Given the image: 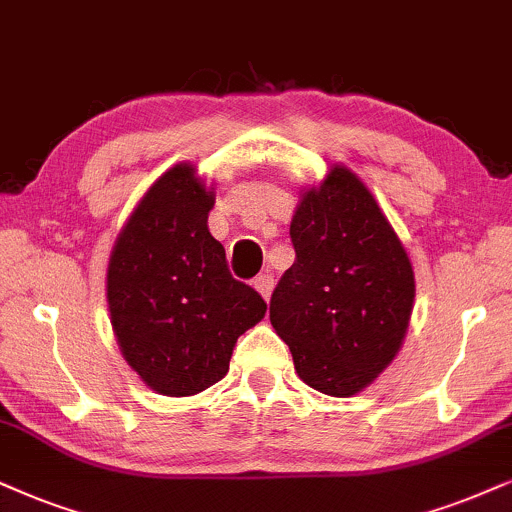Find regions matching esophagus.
Returning <instances> with one entry per match:
<instances>
[{
    "label": "esophagus",
    "instance_id": "34e87169",
    "mask_svg": "<svg viewBox=\"0 0 512 512\" xmlns=\"http://www.w3.org/2000/svg\"><path fill=\"white\" fill-rule=\"evenodd\" d=\"M255 288L260 290V295L264 297V300H269L271 290H274V276H271V274L257 276V278H255Z\"/></svg>",
    "mask_w": 512,
    "mask_h": 512
}]
</instances>
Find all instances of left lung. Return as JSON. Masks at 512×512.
I'll list each match as a JSON object with an SVG mask.
<instances>
[{
  "label": "left lung",
  "mask_w": 512,
  "mask_h": 512,
  "mask_svg": "<svg viewBox=\"0 0 512 512\" xmlns=\"http://www.w3.org/2000/svg\"><path fill=\"white\" fill-rule=\"evenodd\" d=\"M290 241L295 262L271 295V326L304 383L352 397L385 371L409 328V255L364 181L340 165L302 196Z\"/></svg>",
  "instance_id": "left-lung-1"
}]
</instances>
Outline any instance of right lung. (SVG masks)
<instances>
[{"label":"right lung","mask_w":512,"mask_h":512,"mask_svg":"<svg viewBox=\"0 0 512 512\" xmlns=\"http://www.w3.org/2000/svg\"><path fill=\"white\" fill-rule=\"evenodd\" d=\"M215 193L196 167L167 170L127 219L108 264V309L122 357L151 390L189 397L222 380L236 340L267 302L236 281L208 229Z\"/></svg>","instance_id":"1"}]
</instances>
